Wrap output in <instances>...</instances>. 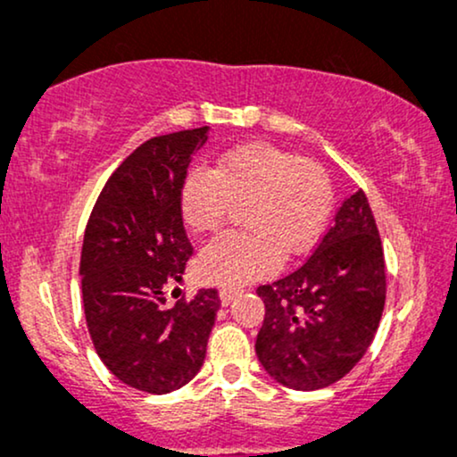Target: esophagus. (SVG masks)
<instances>
[{
    "instance_id": "esophagus-1",
    "label": "esophagus",
    "mask_w": 457,
    "mask_h": 457,
    "mask_svg": "<svg viewBox=\"0 0 457 457\" xmlns=\"http://www.w3.org/2000/svg\"><path fill=\"white\" fill-rule=\"evenodd\" d=\"M239 295V291L237 288H220V302H222V305H228V303H233L235 302V297H237Z\"/></svg>"
}]
</instances>
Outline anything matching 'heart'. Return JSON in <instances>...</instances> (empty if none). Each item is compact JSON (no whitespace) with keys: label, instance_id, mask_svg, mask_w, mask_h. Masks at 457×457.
I'll return each mask as SVG.
<instances>
[{"label":"heart","instance_id":"b5f03b06","mask_svg":"<svg viewBox=\"0 0 457 457\" xmlns=\"http://www.w3.org/2000/svg\"><path fill=\"white\" fill-rule=\"evenodd\" d=\"M248 230L213 239L198 254L203 282L241 287L276 271L284 259L308 252L319 241L331 207L334 186L323 164L270 143H245L198 166L181 186L179 212L192 233H213L233 207Z\"/></svg>","mask_w":457,"mask_h":457}]
</instances>
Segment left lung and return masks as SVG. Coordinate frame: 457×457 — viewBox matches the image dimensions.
I'll use <instances>...</instances> for the list:
<instances>
[{
    "instance_id": "8db88e82",
    "label": "left lung",
    "mask_w": 457,
    "mask_h": 457,
    "mask_svg": "<svg viewBox=\"0 0 457 457\" xmlns=\"http://www.w3.org/2000/svg\"><path fill=\"white\" fill-rule=\"evenodd\" d=\"M256 293L265 303L256 355L270 377L297 391L346 377L372 345L387 295L383 244L366 192L342 203L334 227L299 270Z\"/></svg>"
}]
</instances>
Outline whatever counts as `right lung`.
<instances>
[{"instance_id":"1","label":"right lung","mask_w":457,"mask_h":457,"mask_svg":"<svg viewBox=\"0 0 457 457\" xmlns=\"http://www.w3.org/2000/svg\"><path fill=\"white\" fill-rule=\"evenodd\" d=\"M209 126L154 137L109 177L80 250V291L96 353L121 383L169 394L205 361L220 297L203 288L166 305L192 256L179 212L181 186Z\"/></svg>"}]
</instances>
